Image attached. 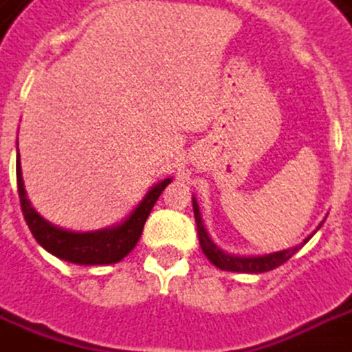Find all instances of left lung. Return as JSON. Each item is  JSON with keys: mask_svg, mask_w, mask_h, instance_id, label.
Returning <instances> with one entry per match:
<instances>
[{"mask_svg": "<svg viewBox=\"0 0 352 352\" xmlns=\"http://www.w3.org/2000/svg\"><path fill=\"white\" fill-rule=\"evenodd\" d=\"M193 214H195V223H197V236H199V246L204 250V254L207 259L213 263L214 267L223 271H236V273H265V271L275 270L283 265L285 261L289 259L300 250V248L316 234V230H320V226L324 225V221L320 223V226L314 230L312 234L308 238H304V242H300L298 246L289 248V250H280V252H273V254H265V256H234V254H228L225 250L214 244L207 228L204 225V219H201V211H199V205L193 197Z\"/></svg>", "mask_w": 352, "mask_h": 352, "instance_id": "1", "label": "left lung"}]
</instances>
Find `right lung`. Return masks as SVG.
Instances as JSON below:
<instances>
[{
	"label": "right lung",
	"mask_w": 352,
	"mask_h": 352,
	"mask_svg": "<svg viewBox=\"0 0 352 352\" xmlns=\"http://www.w3.org/2000/svg\"><path fill=\"white\" fill-rule=\"evenodd\" d=\"M170 182L172 178H164L159 184H155L145 193V197L139 201L138 207L127 214L122 223L100 228V230L75 232V230L52 225L30 205L25 182H23L21 160L16 155V188H19V197H21V209H23L25 221L32 236L36 238L40 246L52 256L69 261V263H77V265H108V263H118L126 258L139 242L153 205L157 204L159 195Z\"/></svg>",
	"instance_id": "add662e5"
}]
</instances>
